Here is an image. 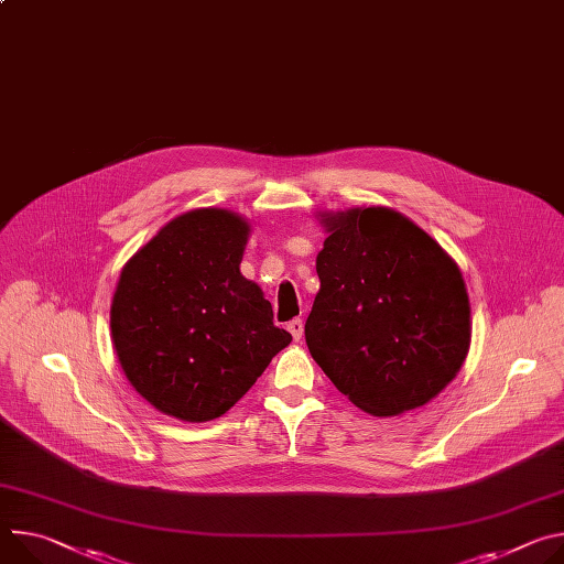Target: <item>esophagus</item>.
Instances as JSON below:
<instances>
[{
	"mask_svg": "<svg viewBox=\"0 0 564 564\" xmlns=\"http://www.w3.org/2000/svg\"><path fill=\"white\" fill-rule=\"evenodd\" d=\"M288 330L292 333L294 341H299V339H301V335H303V322H301V319H292V322L288 324Z\"/></svg>",
	"mask_w": 564,
	"mask_h": 564,
	"instance_id": "obj_1",
	"label": "esophagus"
}]
</instances>
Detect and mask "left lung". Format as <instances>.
<instances>
[{
  "label": "left lung",
  "instance_id": "8db88e82",
  "mask_svg": "<svg viewBox=\"0 0 564 564\" xmlns=\"http://www.w3.org/2000/svg\"><path fill=\"white\" fill-rule=\"evenodd\" d=\"M324 223L322 288L305 322L311 355L367 414L423 406L468 355L464 276L434 238L391 209H348Z\"/></svg>",
  "mask_w": 564,
  "mask_h": 564
}]
</instances>
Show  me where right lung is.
Wrapping results in <instances>:
<instances>
[{
    "label": "right lung",
    "mask_w": 564,
    "mask_h": 564,
    "mask_svg": "<svg viewBox=\"0 0 564 564\" xmlns=\"http://www.w3.org/2000/svg\"><path fill=\"white\" fill-rule=\"evenodd\" d=\"M249 225L223 209L171 220L126 263L110 311L130 384L188 423L223 416L292 335L240 274Z\"/></svg>",
    "instance_id": "1"
}]
</instances>
